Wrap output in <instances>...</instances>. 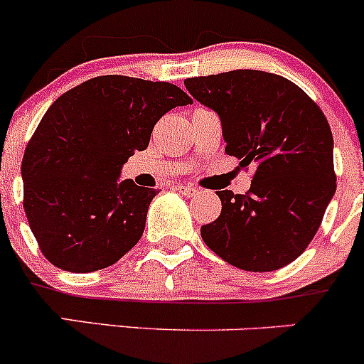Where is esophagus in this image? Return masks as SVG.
<instances>
[{
    "instance_id": "obj_1",
    "label": "esophagus",
    "mask_w": 364,
    "mask_h": 364,
    "mask_svg": "<svg viewBox=\"0 0 364 364\" xmlns=\"http://www.w3.org/2000/svg\"><path fill=\"white\" fill-rule=\"evenodd\" d=\"M176 190H178L179 193H183V196H186V197H193L197 193V188H196V186H192V185H178V186H176Z\"/></svg>"
}]
</instances>
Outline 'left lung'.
Returning <instances> with one entry per match:
<instances>
[{"label": "left lung", "mask_w": 364, "mask_h": 364, "mask_svg": "<svg viewBox=\"0 0 364 364\" xmlns=\"http://www.w3.org/2000/svg\"><path fill=\"white\" fill-rule=\"evenodd\" d=\"M185 86L220 116L227 155L255 168L245 196L216 192L222 213L200 227L204 243L245 271L287 266L314 240L336 190L324 112L294 82L260 70L192 77Z\"/></svg>", "instance_id": "left-lung-1"}]
</instances>
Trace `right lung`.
<instances>
[{"label": "right lung", "mask_w": 364, "mask_h": 364, "mask_svg": "<svg viewBox=\"0 0 364 364\" xmlns=\"http://www.w3.org/2000/svg\"><path fill=\"white\" fill-rule=\"evenodd\" d=\"M192 98L171 82L102 75L61 95L24 151V211L50 264L72 273L112 266L137 245L155 188L119 181L156 121Z\"/></svg>", "instance_id": "right-lung-1"}]
</instances>
